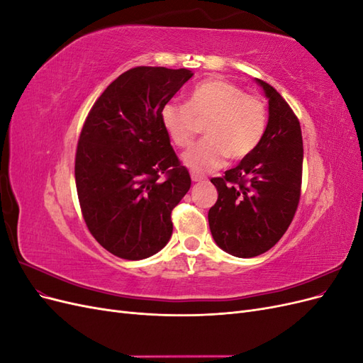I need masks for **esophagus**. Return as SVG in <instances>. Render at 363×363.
I'll return each instance as SVG.
<instances>
[{
    "label": "esophagus",
    "mask_w": 363,
    "mask_h": 363,
    "mask_svg": "<svg viewBox=\"0 0 363 363\" xmlns=\"http://www.w3.org/2000/svg\"><path fill=\"white\" fill-rule=\"evenodd\" d=\"M191 179H192V182H194V183H200V182L206 180V179L203 177V175H200V174H195V172L191 175Z\"/></svg>",
    "instance_id": "34e87169"
}]
</instances>
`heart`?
I'll return each mask as SVG.
<instances>
[{
    "label": "heart",
    "instance_id": "obj_1",
    "mask_svg": "<svg viewBox=\"0 0 363 363\" xmlns=\"http://www.w3.org/2000/svg\"><path fill=\"white\" fill-rule=\"evenodd\" d=\"M162 125L177 148H188L204 125L206 138L183 156L186 167L207 172L221 167L228 157L239 162L257 148L267 131V104L260 96L224 79L196 84L186 104L164 103Z\"/></svg>",
    "mask_w": 363,
    "mask_h": 363
}]
</instances>
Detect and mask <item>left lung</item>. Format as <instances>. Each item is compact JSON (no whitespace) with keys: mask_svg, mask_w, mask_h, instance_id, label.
I'll list each match as a JSON object with an SVG mask.
<instances>
[{"mask_svg":"<svg viewBox=\"0 0 363 363\" xmlns=\"http://www.w3.org/2000/svg\"><path fill=\"white\" fill-rule=\"evenodd\" d=\"M268 98L267 131L257 148L223 177L211 182L218 200L208 225L219 248L236 257H256L286 233L301 195L303 136L284 98L256 79Z\"/></svg>","mask_w":363,"mask_h":363,"instance_id":"obj_1","label":"left lung"}]
</instances>
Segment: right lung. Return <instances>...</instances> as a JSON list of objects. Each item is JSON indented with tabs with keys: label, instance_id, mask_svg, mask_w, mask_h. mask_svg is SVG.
Segmentation results:
<instances>
[{
	"label": "right lung",
	"instance_id": "add662e5",
	"mask_svg": "<svg viewBox=\"0 0 363 363\" xmlns=\"http://www.w3.org/2000/svg\"><path fill=\"white\" fill-rule=\"evenodd\" d=\"M191 77L184 68H131L84 119L74 168L82 215L96 242L121 259H147L168 244L172 208L191 188L160 121Z\"/></svg>",
	"mask_w": 363,
	"mask_h": 363
}]
</instances>
